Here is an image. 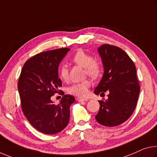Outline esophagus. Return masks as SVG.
Returning a JSON list of instances; mask_svg holds the SVG:
<instances>
[{
	"label": "esophagus",
	"mask_w": 157,
	"mask_h": 157,
	"mask_svg": "<svg viewBox=\"0 0 157 157\" xmlns=\"http://www.w3.org/2000/svg\"><path fill=\"white\" fill-rule=\"evenodd\" d=\"M77 100L79 102H83V101H87L88 99L86 98H77Z\"/></svg>",
	"instance_id": "1"
}]
</instances>
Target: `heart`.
Here are the masks:
<instances>
[{
  "mask_svg": "<svg viewBox=\"0 0 157 157\" xmlns=\"http://www.w3.org/2000/svg\"><path fill=\"white\" fill-rule=\"evenodd\" d=\"M75 63L84 68V74L92 78H97L101 75L102 68L100 63L94 61L93 56L84 52L82 49H78L72 57ZM59 76L63 81H67L69 78L68 68L66 66H62L59 70ZM91 82L89 79H85L81 82L73 84L68 89V92L71 95L78 97H85L88 94L89 89L91 87Z\"/></svg>",
  "mask_w": 157,
  "mask_h": 157,
  "instance_id": "obj_1",
  "label": "heart"
}]
</instances>
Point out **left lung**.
I'll return each mask as SVG.
<instances>
[{
  "instance_id": "8db88e82",
  "label": "left lung",
  "mask_w": 157,
  "mask_h": 157,
  "mask_svg": "<svg viewBox=\"0 0 157 157\" xmlns=\"http://www.w3.org/2000/svg\"><path fill=\"white\" fill-rule=\"evenodd\" d=\"M104 73L94 89L97 95L108 91V98L98 101L100 109L95 118L101 125L116 126L130 117L138 102L140 84L133 61L123 49L105 44L98 47Z\"/></svg>"
}]
</instances>
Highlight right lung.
Segmentation results:
<instances>
[{"label":"right lung","instance_id":"1","mask_svg":"<svg viewBox=\"0 0 157 157\" xmlns=\"http://www.w3.org/2000/svg\"><path fill=\"white\" fill-rule=\"evenodd\" d=\"M69 50L60 48L41 52L27 60L22 68L17 85L22 111L41 133H57L68 124L70 106L75 98L59 90L62 84L58 67ZM56 93L63 96L58 105L51 100Z\"/></svg>","mask_w":157,"mask_h":157}]
</instances>
